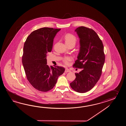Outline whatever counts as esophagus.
I'll list each match as a JSON object with an SVG mask.
<instances>
[{"label":"esophagus","instance_id":"esophagus-1","mask_svg":"<svg viewBox=\"0 0 126 126\" xmlns=\"http://www.w3.org/2000/svg\"><path fill=\"white\" fill-rule=\"evenodd\" d=\"M65 72H71V71H70L69 69H68V68H66V69H65Z\"/></svg>","mask_w":126,"mask_h":126}]
</instances>
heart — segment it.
<instances>
[{
  "label": "heart",
  "mask_w": 126,
  "mask_h": 126,
  "mask_svg": "<svg viewBox=\"0 0 126 126\" xmlns=\"http://www.w3.org/2000/svg\"><path fill=\"white\" fill-rule=\"evenodd\" d=\"M64 40L67 45H69L72 44H75L77 41V39L75 36L71 34H67L65 35ZM72 58L71 57H66L64 58L63 61L65 64H68L69 63V62L72 60Z\"/></svg>",
  "instance_id": "obj_1"
}]
</instances>
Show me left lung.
<instances>
[{
  "instance_id": "1",
  "label": "left lung",
  "mask_w": 126,
  "mask_h": 126,
  "mask_svg": "<svg viewBox=\"0 0 126 126\" xmlns=\"http://www.w3.org/2000/svg\"><path fill=\"white\" fill-rule=\"evenodd\" d=\"M80 39V51L73 67L82 68L70 84L79 93H85L94 87L100 78L105 61L102 41L93 30L80 27L75 31Z\"/></svg>"
}]
</instances>
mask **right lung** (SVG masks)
<instances>
[{
  "instance_id": "1",
  "label": "right lung",
  "mask_w": 126,
  "mask_h": 126,
  "mask_svg": "<svg viewBox=\"0 0 126 126\" xmlns=\"http://www.w3.org/2000/svg\"><path fill=\"white\" fill-rule=\"evenodd\" d=\"M60 30L43 27L35 30L24 43L22 63L25 72L30 84L39 91L53 88L65 71L63 67L47 65V54L52 50L54 38Z\"/></svg>"
}]
</instances>
